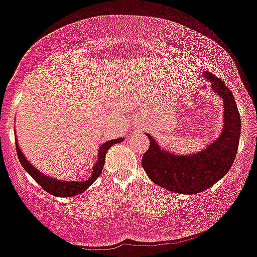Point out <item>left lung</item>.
I'll return each mask as SVG.
<instances>
[{"label":"left lung","mask_w":257,"mask_h":257,"mask_svg":"<svg viewBox=\"0 0 257 257\" xmlns=\"http://www.w3.org/2000/svg\"><path fill=\"white\" fill-rule=\"evenodd\" d=\"M204 78L213 92L223 100V128L217 139L193 155H176L165 150L154 137L144 154L142 165L155 184L173 193H201L223 178L232 167L240 137V115L234 96L223 80L205 70Z\"/></svg>","instance_id":"8db88e82"}]
</instances>
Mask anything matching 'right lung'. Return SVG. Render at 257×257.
<instances>
[{
    "label": "right lung",
    "instance_id": "1",
    "mask_svg": "<svg viewBox=\"0 0 257 257\" xmlns=\"http://www.w3.org/2000/svg\"><path fill=\"white\" fill-rule=\"evenodd\" d=\"M123 140L124 138L108 140V142L103 143L102 145L100 146V149H98V154H97V161L94 165V167H92L91 177L87 178L86 180H83V182H77V180H61L57 178H52V177L42 173V172L36 170V167H34L33 163H30L27 157L24 156V154L22 152L17 140H16V145H17V154H18L19 162L22 163L24 170L33 177L34 180H35V182L38 183L44 190H46L47 193L53 196L69 197V196L78 195V194L80 193H84V191H85L86 189L89 188L90 185H91L92 183L98 178V177H100L103 166H105V157H106L107 151H108V149L111 148L112 145H114V144H119L120 142H123Z\"/></svg>",
    "mask_w": 257,
    "mask_h": 257
}]
</instances>
